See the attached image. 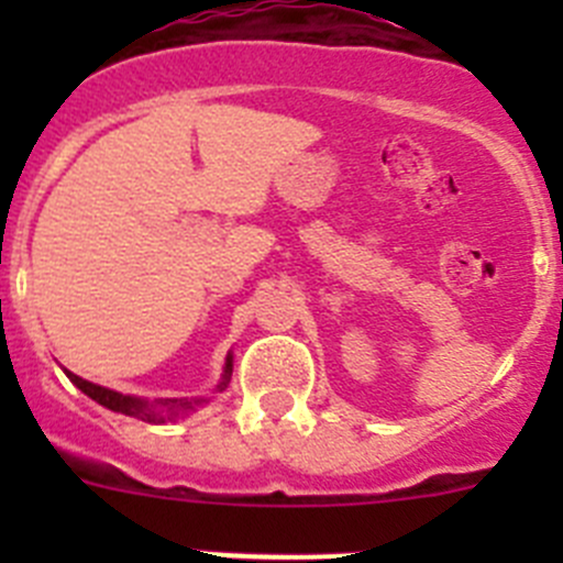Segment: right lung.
I'll return each instance as SVG.
<instances>
[{
  "label": "right lung",
  "mask_w": 563,
  "mask_h": 563,
  "mask_svg": "<svg viewBox=\"0 0 563 563\" xmlns=\"http://www.w3.org/2000/svg\"><path fill=\"white\" fill-rule=\"evenodd\" d=\"M231 354L229 360H225V371H223V382L218 384V389L223 391L229 387L231 382ZM67 378H70L73 384H76L78 389L84 391V395L92 397L95 402H100V406L111 408V411L117 413H124V417H135L141 419V422H152V424H161V422H168V419H176L181 411H192V408L203 406L207 402V397H192V400H141V397H133V395H122V391H113V389H106L100 387V384H92V382H84L81 376H76V373L65 371Z\"/></svg>",
  "instance_id": "obj_1"
}]
</instances>
